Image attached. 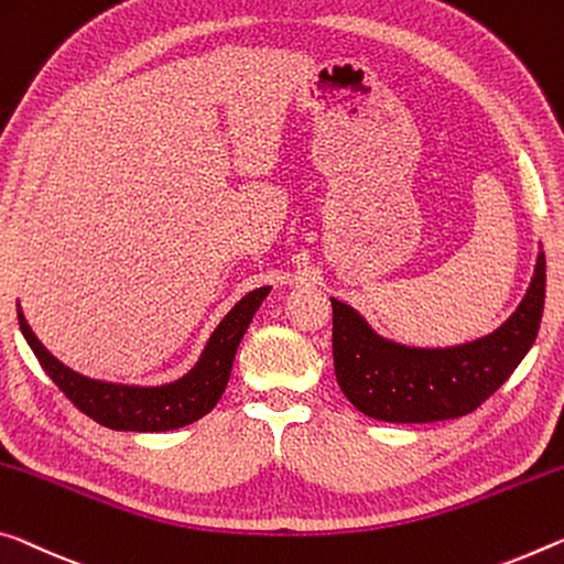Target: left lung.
<instances>
[{
  "mask_svg": "<svg viewBox=\"0 0 564 564\" xmlns=\"http://www.w3.org/2000/svg\"><path fill=\"white\" fill-rule=\"evenodd\" d=\"M544 281L540 250L530 289L514 314L487 336L444 348L383 338L359 311L330 299L338 387L361 414L379 422L426 424L469 414L512 377L532 348L544 308Z\"/></svg>",
  "mask_w": 564,
  "mask_h": 564,
  "instance_id": "1",
  "label": "left lung"
}]
</instances>
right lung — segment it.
<instances>
[{"mask_svg":"<svg viewBox=\"0 0 564 564\" xmlns=\"http://www.w3.org/2000/svg\"><path fill=\"white\" fill-rule=\"evenodd\" d=\"M268 293H271V285L246 293L213 330L198 364L181 379L160 383V387H135V383L83 377L42 346L20 306H17V318L42 369L83 414L115 432H170V429L198 422L218 404L228 387L240 338Z\"/></svg>","mask_w":564,"mask_h":564,"instance_id":"1","label":"right lung"}]
</instances>
